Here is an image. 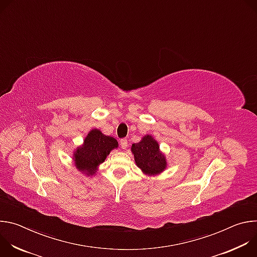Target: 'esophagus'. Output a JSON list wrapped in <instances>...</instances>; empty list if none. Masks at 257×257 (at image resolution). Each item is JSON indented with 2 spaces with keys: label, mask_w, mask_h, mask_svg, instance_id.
<instances>
[{
  "label": "esophagus",
  "mask_w": 257,
  "mask_h": 257,
  "mask_svg": "<svg viewBox=\"0 0 257 257\" xmlns=\"http://www.w3.org/2000/svg\"><path fill=\"white\" fill-rule=\"evenodd\" d=\"M120 144H121V148H122L123 150H126V149H127V145H128V141H127V139H126V138L121 139Z\"/></svg>",
  "instance_id": "esophagus-1"
}]
</instances>
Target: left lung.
Here are the masks:
<instances>
[{
    "label": "left lung",
    "mask_w": 257,
    "mask_h": 257,
    "mask_svg": "<svg viewBox=\"0 0 257 257\" xmlns=\"http://www.w3.org/2000/svg\"><path fill=\"white\" fill-rule=\"evenodd\" d=\"M131 152L136 166L145 175H160L168 167L166 156L160 150L159 142L150 134L144 135L139 142L133 143Z\"/></svg>",
    "instance_id": "1"
}]
</instances>
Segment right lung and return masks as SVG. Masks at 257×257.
Returning a JSON list of instances; mask_svg holds the SVG:
<instances>
[{"mask_svg": "<svg viewBox=\"0 0 257 257\" xmlns=\"http://www.w3.org/2000/svg\"><path fill=\"white\" fill-rule=\"evenodd\" d=\"M118 141L100 130L94 128L88 132L80 146L73 153L75 168L85 176H94L106 157L112 151L118 149Z\"/></svg>", "mask_w": 257, "mask_h": 257, "instance_id": "right-lung-1", "label": "right lung"}]
</instances>
